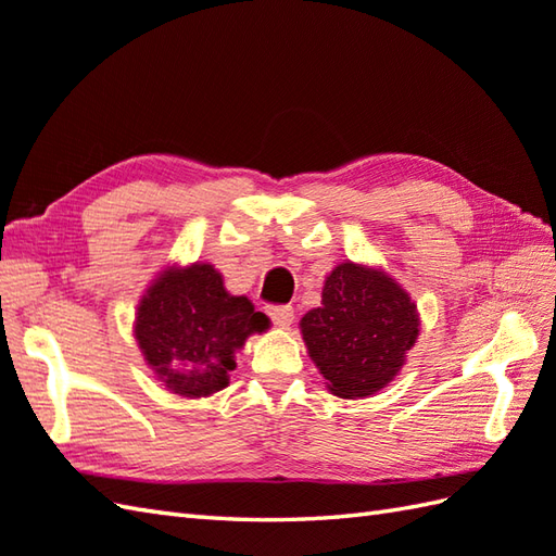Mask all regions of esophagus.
<instances>
[{
    "label": "esophagus",
    "mask_w": 556,
    "mask_h": 556,
    "mask_svg": "<svg viewBox=\"0 0 556 556\" xmlns=\"http://www.w3.org/2000/svg\"><path fill=\"white\" fill-rule=\"evenodd\" d=\"M267 315L273 317L277 327L287 329V327H291V321H293V307L291 305H269Z\"/></svg>",
    "instance_id": "1"
}]
</instances>
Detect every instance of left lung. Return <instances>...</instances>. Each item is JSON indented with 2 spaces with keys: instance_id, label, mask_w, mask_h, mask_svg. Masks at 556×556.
I'll use <instances>...</instances> for the list:
<instances>
[{
  "instance_id": "left-lung-1",
  "label": "left lung",
  "mask_w": 556,
  "mask_h": 556,
  "mask_svg": "<svg viewBox=\"0 0 556 556\" xmlns=\"http://www.w3.org/2000/svg\"><path fill=\"white\" fill-rule=\"evenodd\" d=\"M419 329L412 295L381 267L353 261L331 269L321 305L301 319L309 359L327 389L345 400L386 389L407 363Z\"/></svg>"
}]
</instances>
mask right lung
<instances>
[{
    "label": "right lung",
    "mask_w": 556,
    "mask_h": 556,
    "mask_svg": "<svg viewBox=\"0 0 556 556\" xmlns=\"http://www.w3.org/2000/svg\"><path fill=\"white\" fill-rule=\"evenodd\" d=\"M247 295H231L211 263L165 265L137 303L132 333L149 369L179 397L227 389L237 353L269 329Z\"/></svg>",
    "instance_id": "add662e5"
}]
</instances>
